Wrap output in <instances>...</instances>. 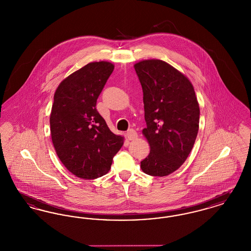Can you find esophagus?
<instances>
[{
  "mask_svg": "<svg viewBox=\"0 0 251 251\" xmlns=\"http://www.w3.org/2000/svg\"><path fill=\"white\" fill-rule=\"evenodd\" d=\"M126 135H127V138H128L129 140H134L135 138H137V133H136V131H134V130H132V129L127 131Z\"/></svg>",
  "mask_w": 251,
  "mask_h": 251,
  "instance_id": "esophagus-1",
  "label": "esophagus"
}]
</instances>
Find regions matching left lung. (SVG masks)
Listing matches in <instances>:
<instances>
[{"label":"left lung","instance_id":"left-lung-1","mask_svg":"<svg viewBox=\"0 0 251 251\" xmlns=\"http://www.w3.org/2000/svg\"><path fill=\"white\" fill-rule=\"evenodd\" d=\"M133 67L143 89L147 128L142 133L151 148L140 167L151 176H167L191 152L199 131V102L189 79L167 62L142 60Z\"/></svg>","mask_w":251,"mask_h":251}]
</instances>
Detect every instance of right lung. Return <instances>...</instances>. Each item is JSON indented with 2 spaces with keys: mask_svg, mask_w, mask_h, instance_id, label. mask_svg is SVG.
<instances>
[{
  "mask_svg": "<svg viewBox=\"0 0 251 251\" xmlns=\"http://www.w3.org/2000/svg\"><path fill=\"white\" fill-rule=\"evenodd\" d=\"M107 61L91 62L60 83L50 116L56 154L78 178L97 179L110 170L124 137L110 131L96 109L97 99L114 71Z\"/></svg>",
  "mask_w": 251,
  "mask_h": 251,
  "instance_id": "add662e5",
  "label": "right lung"
}]
</instances>
